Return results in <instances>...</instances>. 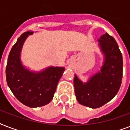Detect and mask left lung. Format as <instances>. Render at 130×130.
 <instances>
[{
    "mask_svg": "<svg viewBox=\"0 0 130 130\" xmlns=\"http://www.w3.org/2000/svg\"><path fill=\"white\" fill-rule=\"evenodd\" d=\"M98 42L104 57L101 70L90 76L85 83L75 74L73 80L78 103L92 109L102 107L115 97L120 88L123 76L122 54L115 38L105 33Z\"/></svg>",
    "mask_w": 130,
    "mask_h": 130,
    "instance_id": "1",
    "label": "left lung"
}]
</instances>
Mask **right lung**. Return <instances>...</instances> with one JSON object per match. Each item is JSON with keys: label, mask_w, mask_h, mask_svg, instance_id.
Instances as JSON below:
<instances>
[{"label": "right lung", "mask_w": 130, "mask_h": 130, "mask_svg": "<svg viewBox=\"0 0 130 130\" xmlns=\"http://www.w3.org/2000/svg\"><path fill=\"white\" fill-rule=\"evenodd\" d=\"M33 31H26L11 48L6 67L7 84L18 101L25 106L36 108L48 104L53 99L64 67L51 66L33 71L23 65L21 53L25 40Z\"/></svg>", "instance_id": "obj_1"}]
</instances>
